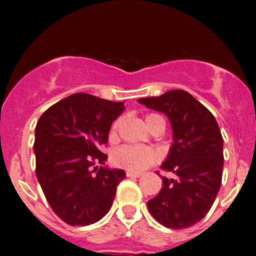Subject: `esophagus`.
<instances>
[{
    "label": "esophagus",
    "instance_id": "34e87169",
    "mask_svg": "<svg viewBox=\"0 0 256 256\" xmlns=\"http://www.w3.org/2000/svg\"><path fill=\"white\" fill-rule=\"evenodd\" d=\"M126 177H130V178H138L141 177V173H134V172H126Z\"/></svg>",
    "mask_w": 256,
    "mask_h": 256
}]
</instances>
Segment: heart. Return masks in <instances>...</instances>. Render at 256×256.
<instances>
[{
	"instance_id": "1",
	"label": "heart",
	"mask_w": 256,
	"mask_h": 256,
	"mask_svg": "<svg viewBox=\"0 0 256 256\" xmlns=\"http://www.w3.org/2000/svg\"><path fill=\"white\" fill-rule=\"evenodd\" d=\"M162 119V116L156 114L146 115V123L148 128L155 123L156 120ZM120 126V119H116L110 126L108 130V138L115 140L118 137V130ZM112 162L119 168H123L128 172H138L144 170L150 165L155 164L159 160V154L155 148L148 146H141V144H123L120 148L112 152Z\"/></svg>"
}]
</instances>
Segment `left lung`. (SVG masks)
Segmentation results:
<instances>
[{"label": "left lung", "mask_w": 256, "mask_h": 256, "mask_svg": "<svg viewBox=\"0 0 256 256\" xmlns=\"http://www.w3.org/2000/svg\"><path fill=\"white\" fill-rule=\"evenodd\" d=\"M138 102L169 118L174 138L160 166L174 178L162 177V190L148 200V210L165 227H191L206 216L220 188L224 159L218 123L202 104L183 90L140 98Z\"/></svg>", "instance_id": "obj_1"}]
</instances>
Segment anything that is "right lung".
Wrapping results in <instances>:
<instances>
[{"instance_id":"obj_1","label":"right lung","mask_w":256,"mask_h":256,"mask_svg":"<svg viewBox=\"0 0 256 256\" xmlns=\"http://www.w3.org/2000/svg\"><path fill=\"white\" fill-rule=\"evenodd\" d=\"M123 110L124 102L74 94L47 108L37 122V180L50 206L68 224L96 223L112 208L126 173L96 164H105L108 155L101 148Z\"/></svg>"}]
</instances>
